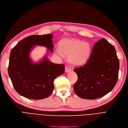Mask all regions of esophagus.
Returning a JSON list of instances; mask_svg holds the SVG:
<instances>
[{
	"label": "esophagus",
	"mask_w": 128,
	"mask_h": 128,
	"mask_svg": "<svg viewBox=\"0 0 128 128\" xmlns=\"http://www.w3.org/2000/svg\"><path fill=\"white\" fill-rule=\"evenodd\" d=\"M72 70V69L70 68L69 67H66L65 68V72H68Z\"/></svg>",
	"instance_id": "obj_1"
}]
</instances>
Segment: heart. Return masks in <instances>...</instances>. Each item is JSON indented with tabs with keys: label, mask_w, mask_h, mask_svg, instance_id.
Here are the masks:
<instances>
[{
	"label": "heart",
	"mask_w": 128,
	"mask_h": 128,
	"mask_svg": "<svg viewBox=\"0 0 128 128\" xmlns=\"http://www.w3.org/2000/svg\"><path fill=\"white\" fill-rule=\"evenodd\" d=\"M59 46L56 49V54L61 58L64 54L68 55L69 62L74 66L84 64L91 54L90 43L76 38H64L60 42Z\"/></svg>",
	"instance_id": "heart-1"
}]
</instances>
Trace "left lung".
<instances>
[{
  "instance_id": "obj_1",
  "label": "left lung",
  "mask_w": 128,
  "mask_h": 128,
  "mask_svg": "<svg viewBox=\"0 0 128 128\" xmlns=\"http://www.w3.org/2000/svg\"><path fill=\"white\" fill-rule=\"evenodd\" d=\"M118 70L119 60L115 48L103 38L95 44L87 62L74 69L78 76L74 92L84 99L103 97L115 86Z\"/></svg>"
}]
</instances>
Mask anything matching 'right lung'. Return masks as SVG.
<instances>
[{"label":"right lung","mask_w":128,"mask_h":128,"mask_svg":"<svg viewBox=\"0 0 128 128\" xmlns=\"http://www.w3.org/2000/svg\"><path fill=\"white\" fill-rule=\"evenodd\" d=\"M53 35H33L23 38L12 50L8 74L15 90L19 94L32 100L48 98L54 90V82L64 72V66L48 60L46 54L38 62H34L30 53L37 46L54 52Z\"/></svg>","instance_id":"1"}]
</instances>
